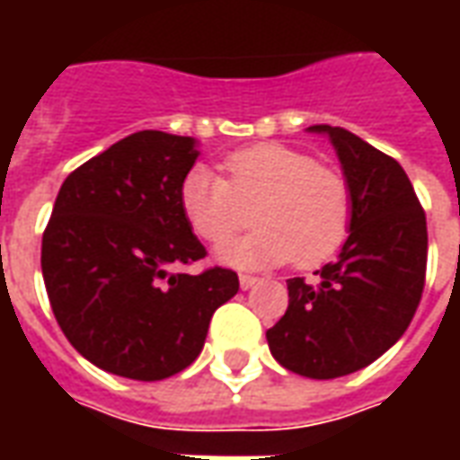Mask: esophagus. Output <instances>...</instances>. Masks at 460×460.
I'll return each instance as SVG.
<instances>
[{
	"instance_id": "obj_1",
	"label": "esophagus",
	"mask_w": 460,
	"mask_h": 460,
	"mask_svg": "<svg viewBox=\"0 0 460 460\" xmlns=\"http://www.w3.org/2000/svg\"><path fill=\"white\" fill-rule=\"evenodd\" d=\"M239 283H241V288L249 290L251 286H256V283H259V279H256V276H249V273H241Z\"/></svg>"
}]
</instances>
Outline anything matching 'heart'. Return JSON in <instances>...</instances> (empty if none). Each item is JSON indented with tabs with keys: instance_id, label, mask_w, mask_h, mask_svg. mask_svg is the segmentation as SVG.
<instances>
[{
	"instance_id": "obj_1",
	"label": "heart",
	"mask_w": 460,
	"mask_h": 460,
	"mask_svg": "<svg viewBox=\"0 0 460 460\" xmlns=\"http://www.w3.org/2000/svg\"><path fill=\"white\" fill-rule=\"evenodd\" d=\"M180 204L191 231L209 243L243 229L251 209L259 226L219 249V259L239 269L290 259L300 269H313L340 249L352 219L345 177L280 142L231 152L224 177L191 167L181 180Z\"/></svg>"
}]
</instances>
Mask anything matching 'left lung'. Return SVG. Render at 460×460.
Instances as JSON below:
<instances>
[{"label": "left lung", "instance_id": "1", "mask_svg": "<svg viewBox=\"0 0 460 460\" xmlns=\"http://www.w3.org/2000/svg\"><path fill=\"white\" fill-rule=\"evenodd\" d=\"M338 150L352 191L349 236L315 280H288V310L266 332L280 365L335 379L372 365L404 335L426 280V214L402 164L355 132L313 125Z\"/></svg>", "mask_w": 460, "mask_h": 460}]
</instances>
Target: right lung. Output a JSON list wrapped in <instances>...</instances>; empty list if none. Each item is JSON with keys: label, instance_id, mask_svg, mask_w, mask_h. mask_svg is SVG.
Masks as SVG:
<instances>
[{"label": "right lung", "instance_id": "1", "mask_svg": "<svg viewBox=\"0 0 460 460\" xmlns=\"http://www.w3.org/2000/svg\"><path fill=\"white\" fill-rule=\"evenodd\" d=\"M194 137L132 132L74 170L41 241L46 293L68 342L111 375L157 382L199 357L231 269L180 273L207 256L180 204Z\"/></svg>", "mask_w": 460, "mask_h": 460}]
</instances>
